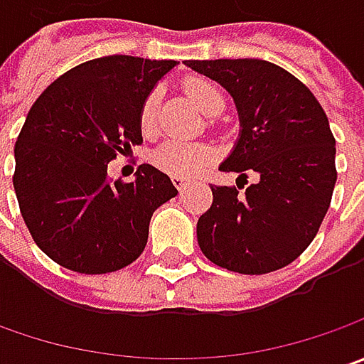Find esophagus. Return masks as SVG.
I'll list each match as a JSON object with an SVG mask.
<instances>
[{
	"instance_id": "esophagus-1",
	"label": "esophagus",
	"mask_w": 364,
	"mask_h": 364,
	"mask_svg": "<svg viewBox=\"0 0 364 364\" xmlns=\"http://www.w3.org/2000/svg\"><path fill=\"white\" fill-rule=\"evenodd\" d=\"M172 184H174L176 188H178V190H180V192H182V190L186 188V184H188V182H186L184 178H172Z\"/></svg>"
}]
</instances>
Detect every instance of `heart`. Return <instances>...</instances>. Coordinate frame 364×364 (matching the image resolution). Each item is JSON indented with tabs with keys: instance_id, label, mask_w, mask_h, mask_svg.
<instances>
[{
	"instance_id": "obj_1",
	"label": "heart",
	"mask_w": 364,
	"mask_h": 364,
	"mask_svg": "<svg viewBox=\"0 0 364 364\" xmlns=\"http://www.w3.org/2000/svg\"><path fill=\"white\" fill-rule=\"evenodd\" d=\"M186 95L190 101L203 111L204 115H218L225 109V95L217 85L206 78H188ZM158 107L160 91H151L139 107V129L144 135H154L158 129ZM215 160L213 147L194 141H178L170 139L154 151V164L166 174L176 178H190L203 172Z\"/></svg>"
}]
</instances>
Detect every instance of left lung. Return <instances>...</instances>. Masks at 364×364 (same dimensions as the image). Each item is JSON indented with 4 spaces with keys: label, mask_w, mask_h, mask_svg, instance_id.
Listing matches in <instances>:
<instances>
[{
    "label": "left lung",
    "mask_w": 364,
    "mask_h": 364,
    "mask_svg": "<svg viewBox=\"0 0 364 364\" xmlns=\"http://www.w3.org/2000/svg\"><path fill=\"white\" fill-rule=\"evenodd\" d=\"M235 101L241 132L223 172H255L241 196L210 186L213 204L198 218L206 259L229 272L261 275L289 265L314 241L336 184V141L312 91L277 64L259 58L186 60Z\"/></svg>",
    "instance_id": "left-lung-1"
}]
</instances>
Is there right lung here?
Wrapping results in <instances>:
<instances>
[{
	"mask_svg": "<svg viewBox=\"0 0 364 364\" xmlns=\"http://www.w3.org/2000/svg\"><path fill=\"white\" fill-rule=\"evenodd\" d=\"M176 60L103 56L56 78L30 109L16 141L14 188L36 245L78 273H111L146 249L154 210L178 190L141 164L111 182L107 164L141 144L139 107Z\"/></svg>",
	"mask_w": 364,
	"mask_h": 364,
	"instance_id": "add662e5",
	"label": "right lung"
}]
</instances>
